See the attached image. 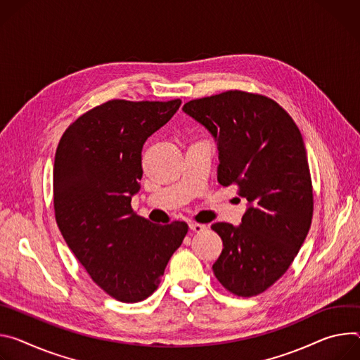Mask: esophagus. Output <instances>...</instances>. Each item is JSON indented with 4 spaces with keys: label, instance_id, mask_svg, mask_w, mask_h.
Wrapping results in <instances>:
<instances>
[{
    "label": "esophagus",
    "instance_id": "obj_1",
    "mask_svg": "<svg viewBox=\"0 0 360 360\" xmlns=\"http://www.w3.org/2000/svg\"><path fill=\"white\" fill-rule=\"evenodd\" d=\"M188 227H190V230H193V231H195V233H200V231H203V230L206 229L205 224L195 223V221H190V223H188Z\"/></svg>",
    "mask_w": 360,
    "mask_h": 360
}]
</instances>
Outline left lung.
<instances>
[{
	"label": "left lung",
	"mask_w": 360,
	"mask_h": 360,
	"mask_svg": "<svg viewBox=\"0 0 360 360\" xmlns=\"http://www.w3.org/2000/svg\"><path fill=\"white\" fill-rule=\"evenodd\" d=\"M183 111L217 141L219 183L236 184L249 203L240 226H212L223 240L214 276L233 295H260L290 267L311 224L313 188L300 130L274 100L238 90L191 100Z\"/></svg>",
	"instance_id": "1"
}]
</instances>
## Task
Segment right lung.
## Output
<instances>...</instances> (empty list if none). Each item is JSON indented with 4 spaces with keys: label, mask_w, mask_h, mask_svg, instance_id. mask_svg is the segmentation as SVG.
Here are the masks:
<instances>
[{
    "label": "right lung",
    "mask_w": 360,
    "mask_h": 360,
    "mask_svg": "<svg viewBox=\"0 0 360 360\" xmlns=\"http://www.w3.org/2000/svg\"><path fill=\"white\" fill-rule=\"evenodd\" d=\"M181 100H110L79 115L64 131L54 160L56 221L65 243L111 297L136 303L160 283L188 226H162L137 216L141 150Z\"/></svg>",
    "instance_id": "obj_1"
}]
</instances>
